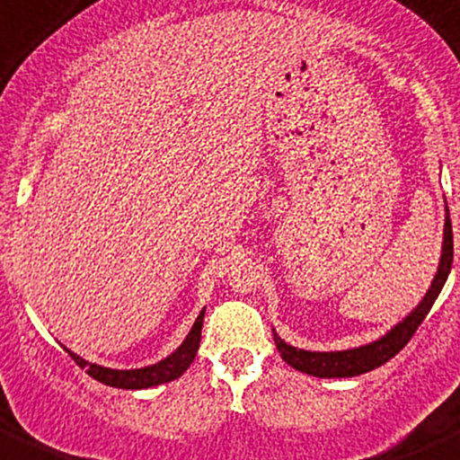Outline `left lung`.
<instances>
[{"label":"left lung","mask_w":460,"mask_h":460,"mask_svg":"<svg viewBox=\"0 0 460 460\" xmlns=\"http://www.w3.org/2000/svg\"><path fill=\"white\" fill-rule=\"evenodd\" d=\"M452 261H454L452 220H449V208L445 207L443 253H440L438 271H436L434 280H431V288L427 289L422 301L418 303V305L413 307V310L409 312L400 323H395L389 332L382 334V337L376 339V341L364 343V346H358V349H349V350H330V353L294 349V346L285 343L283 339L274 332V341L280 358H283L289 367L296 368V371L307 373V376H314V377H355L382 367V364L389 362L391 358H395V355L407 346V341L413 337L418 325L425 321L427 312L431 310L434 301L438 298L440 289H443L445 280H447L449 270H452Z\"/></svg>","instance_id":"left-lung-1"}]
</instances>
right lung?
<instances>
[{"label":"right lung","mask_w":460,"mask_h":460,"mask_svg":"<svg viewBox=\"0 0 460 460\" xmlns=\"http://www.w3.org/2000/svg\"><path fill=\"white\" fill-rule=\"evenodd\" d=\"M202 323H204V310L199 312L193 328H190V332L186 334V339L181 341V346L175 350V353L164 358L162 362L150 364V367H144V368H130V371L98 367V364H92L87 362V359L80 358V355L71 353L69 349L65 350L71 355V359H74L80 368H84V373H87L89 377L102 382V385L117 386V389H150V386L166 385V382H172L180 376H184V371L193 364L195 355H198L199 339H202Z\"/></svg>","instance_id":"right-lung-1"}]
</instances>
